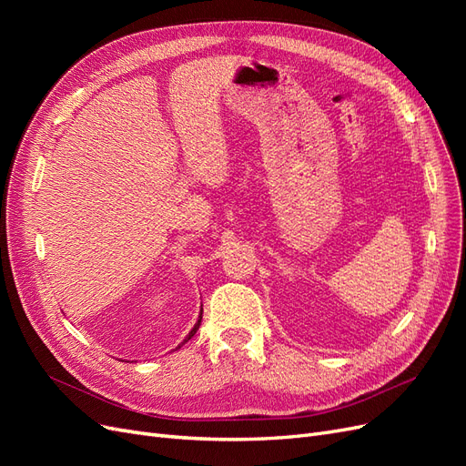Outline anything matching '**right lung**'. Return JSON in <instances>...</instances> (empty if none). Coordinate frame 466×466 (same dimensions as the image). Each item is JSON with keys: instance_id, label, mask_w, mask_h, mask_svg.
I'll use <instances>...</instances> for the list:
<instances>
[{"instance_id": "1", "label": "right lung", "mask_w": 466, "mask_h": 466, "mask_svg": "<svg viewBox=\"0 0 466 466\" xmlns=\"http://www.w3.org/2000/svg\"><path fill=\"white\" fill-rule=\"evenodd\" d=\"M200 322H202V317L198 319V322H196V324H194V329H192V330L188 332V336H187V340H185V342H188V340H190V338H192V336L196 334V330H198V327H200ZM185 342H182V344H185ZM178 348H180V346H178Z\"/></svg>"}]
</instances>
